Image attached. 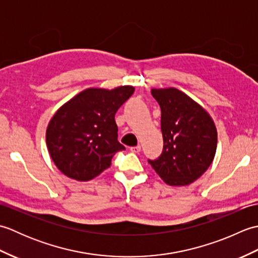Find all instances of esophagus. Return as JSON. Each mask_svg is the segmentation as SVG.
<instances>
[{"label": "esophagus", "instance_id": "obj_1", "mask_svg": "<svg viewBox=\"0 0 258 258\" xmlns=\"http://www.w3.org/2000/svg\"><path fill=\"white\" fill-rule=\"evenodd\" d=\"M130 151L132 153H140L141 152V146L138 145V146H132L130 147Z\"/></svg>", "mask_w": 258, "mask_h": 258}]
</instances>
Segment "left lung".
<instances>
[{
	"label": "left lung",
	"mask_w": 258,
	"mask_h": 258,
	"mask_svg": "<svg viewBox=\"0 0 258 258\" xmlns=\"http://www.w3.org/2000/svg\"><path fill=\"white\" fill-rule=\"evenodd\" d=\"M160 104L164 147L152 168L171 186H186L211 166L217 147V130L201 104L175 87L152 89Z\"/></svg>",
	"instance_id": "8db88e82"
}]
</instances>
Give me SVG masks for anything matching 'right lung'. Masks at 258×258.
<instances>
[{
	"instance_id": "add662e5",
	"label": "right lung",
	"mask_w": 258,
	"mask_h": 258,
	"mask_svg": "<svg viewBox=\"0 0 258 258\" xmlns=\"http://www.w3.org/2000/svg\"><path fill=\"white\" fill-rule=\"evenodd\" d=\"M135 87H90L59 107L48 122L46 145L58 171L76 180H91L111 166L125 147L117 141L115 113Z\"/></svg>"
}]
</instances>
